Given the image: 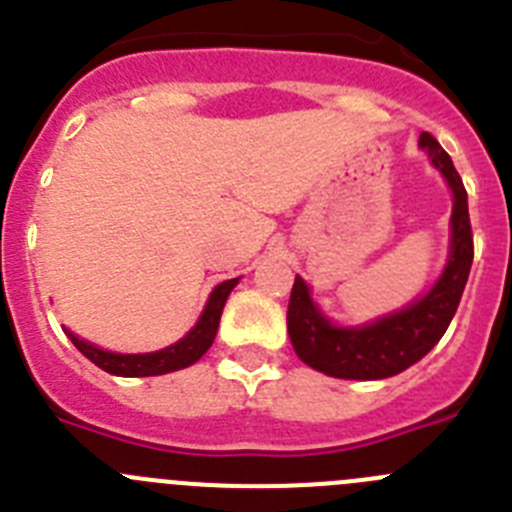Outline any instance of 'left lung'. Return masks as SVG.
<instances>
[{
	"label": "left lung",
	"instance_id": "obj_1",
	"mask_svg": "<svg viewBox=\"0 0 512 512\" xmlns=\"http://www.w3.org/2000/svg\"><path fill=\"white\" fill-rule=\"evenodd\" d=\"M418 148L428 156L433 169L451 189L449 256L436 282L400 310L366 320L361 325H343L328 318L312 289L297 274L287 307V333L295 354L315 372L338 379H387L418 364L449 328L467 287L472 269V225H469L467 189L456 174L449 153L433 135L423 133Z\"/></svg>",
	"mask_w": 512,
	"mask_h": 512
}]
</instances>
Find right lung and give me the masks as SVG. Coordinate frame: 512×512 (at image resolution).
Segmentation results:
<instances>
[{"instance_id":"right-lung-1","label":"right lung","mask_w":512,"mask_h":512,"mask_svg":"<svg viewBox=\"0 0 512 512\" xmlns=\"http://www.w3.org/2000/svg\"><path fill=\"white\" fill-rule=\"evenodd\" d=\"M238 279H228V282L217 284L210 292V297H207L200 320L194 323V328L189 330L187 336L179 338L171 346L158 348V351H148V354H120V351H107V348L97 346V343L84 341L71 328H63V333L69 336V341L92 364H97L107 374H115V377H158V374L179 372V369H187V366L197 364L207 354V348L212 346V341L217 336V325H220L225 302H228L230 292L238 284Z\"/></svg>"}]
</instances>
